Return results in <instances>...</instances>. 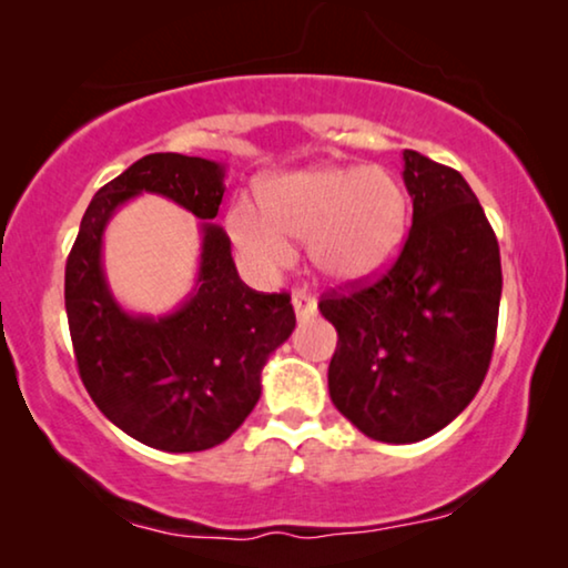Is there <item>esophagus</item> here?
<instances>
[{"label": "esophagus", "mask_w": 568, "mask_h": 568, "mask_svg": "<svg viewBox=\"0 0 568 568\" xmlns=\"http://www.w3.org/2000/svg\"><path fill=\"white\" fill-rule=\"evenodd\" d=\"M292 307L294 313H297V321H307V317H313L317 313V300L310 297L305 292H294Z\"/></svg>", "instance_id": "34e87169"}]
</instances>
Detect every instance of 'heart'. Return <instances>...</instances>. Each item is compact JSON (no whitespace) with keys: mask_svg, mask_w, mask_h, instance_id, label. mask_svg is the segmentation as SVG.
<instances>
[{"mask_svg":"<svg viewBox=\"0 0 568 568\" xmlns=\"http://www.w3.org/2000/svg\"><path fill=\"white\" fill-rule=\"evenodd\" d=\"M263 214L245 201L227 212V232L255 274L290 266V240H307L313 268L333 284L377 276L400 253L408 196L385 168H305L261 183Z\"/></svg>","mask_w":568,"mask_h":568,"instance_id":"1","label":"heart"}]
</instances>
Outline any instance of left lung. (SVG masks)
Segmentation results:
<instances>
[{"instance_id":"1","label":"left lung","mask_w":568,"mask_h":568,"mask_svg":"<svg viewBox=\"0 0 568 568\" xmlns=\"http://www.w3.org/2000/svg\"><path fill=\"white\" fill-rule=\"evenodd\" d=\"M414 224L375 284L321 300L338 331L331 400L369 439L422 442L463 414L491 362L499 243L457 170L403 150Z\"/></svg>"}]
</instances>
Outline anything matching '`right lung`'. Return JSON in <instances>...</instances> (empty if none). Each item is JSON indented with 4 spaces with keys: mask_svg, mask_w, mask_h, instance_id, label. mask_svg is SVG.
Segmentation results:
<instances>
[{
    "mask_svg": "<svg viewBox=\"0 0 568 568\" xmlns=\"http://www.w3.org/2000/svg\"><path fill=\"white\" fill-rule=\"evenodd\" d=\"M222 162L146 154L92 196L67 258L64 302L77 367L108 422L146 447L201 453L230 437L261 398L268 356L292 336L290 294H258L237 276L230 237L212 220ZM142 192L165 195L202 222L190 297L165 316L129 314L106 284V222Z\"/></svg>",
    "mask_w": 568,
    "mask_h": 568,
    "instance_id": "right-lung-1",
    "label": "right lung"
}]
</instances>
